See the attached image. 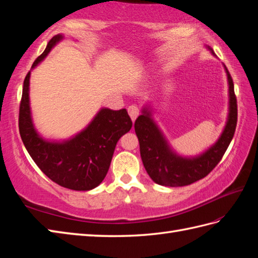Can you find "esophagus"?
Here are the masks:
<instances>
[{
    "label": "esophagus",
    "mask_w": 258,
    "mask_h": 258,
    "mask_svg": "<svg viewBox=\"0 0 258 258\" xmlns=\"http://www.w3.org/2000/svg\"><path fill=\"white\" fill-rule=\"evenodd\" d=\"M127 112L130 114L131 118H132V120H135L136 117L140 115V108L136 105H130L127 108Z\"/></svg>",
    "instance_id": "esophagus-1"
}]
</instances>
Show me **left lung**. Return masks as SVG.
Segmentation results:
<instances>
[{
	"label": "left lung",
	"mask_w": 258,
	"mask_h": 258,
	"mask_svg": "<svg viewBox=\"0 0 258 258\" xmlns=\"http://www.w3.org/2000/svg\"><path fill=\"white\" fill-rule=\"evenodd\" d=\"M229 85V115L222 136L204 154L195 158H183L169 150L165 139L144 111L136 118L134 127L140 142L141 157L150 177L163 186H185L204 178L217 165L231 143L237 124V100L234 83L226 69Z\"/></svg>",
	"instance_id": "obj_1"
}]
</instances>
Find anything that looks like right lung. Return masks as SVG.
Masks as SVG:
<instances>
[{
  "label": "right lung",
  "instance_id": "right-lung-1",
  "mask_svg": "<svg viewBox=\"0 0 258 258\" xmlns=\"http://www.w3.org/2000/svg\"><path fill=\"white\" fill-rule=\"evenodd\" d=\"M62 35L54 36L33 67L44 58ZM30 72L26 74L19 111L21 139L38 168L54 183L73 190H90L102 183L111 165L115 146L132 128L125 108H103L83 132L63 143L42 140L33 127L29 104Z\"/></svg>",
  "mask_w": 258,
  "mask_h": 258
}]
</instances>
